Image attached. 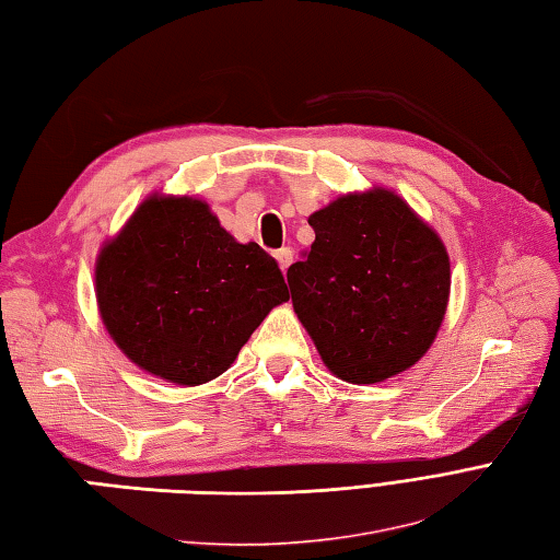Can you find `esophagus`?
I'll list each match as a JSON object with an SVG mask.
<instances>
[{
  "label": "esophagus",
  "mask_w": 560,
  "mask_h": 560,
  "mask_svg": "<svg viewBox=\"0 0 560 560\" xmlns=\"http://www.w3.org/2000/svg\"><path fill=\"white\" fill-rule=\"evenodd\" d=\"M276 258H278V266H280V270L284 272V270H288V268L292 266V260H294L292 248H290V246H282V248H278V252H276Z\"/></svg>",
  "instance_id": "34e87169"
}]
</instances>
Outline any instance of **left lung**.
Masks as SVG:
<instances>
[{
    "instance_id": "left-lung-1",
    "label": "left lung",
    "mask_w": 560,
    "mask_h": 560,
    "mask_svg": "<svg viewBox=\"0 0 560 560\" xmlns=\"http://www.w3.org/2000/svg\"><path fill=\"white\" fill-rule=\"evenodd\" d=\"M308 225L316 240L288 282L323 364L347 383H381L417 364L448 308L439 234L381 186L335 198Z\"/></svg>"
}]
</instances>
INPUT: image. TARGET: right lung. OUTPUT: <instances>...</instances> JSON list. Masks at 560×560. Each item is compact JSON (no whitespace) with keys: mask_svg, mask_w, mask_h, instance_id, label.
<instances>
[{"mask_svg":"<svg viewBox=\"0 0 560 560\" xmlns=\"http://www.w3.org/2000/svg\"><path fill=\"white\" fill-rule=\"evenodd\" d=\"M95 296L109 338L136 366L201 385L225 374L290 292L276 258L234 240L206 201L153 194L103 244Z\"/></svg>","mask_w":560,"mask_h":560,"instance_id":"obj_1","label":"right lung"}]
</instances>
